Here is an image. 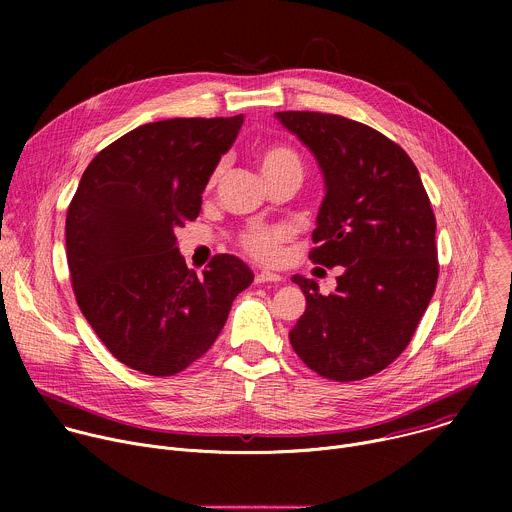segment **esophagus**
<instances>
[{
    "label": "esophagus",
    "instance_id": "34e87169",
    "mask_svg": "<svg viewBox=\"0 0 512 512\" xmlns=\"http://www.w3.org/2000/svg\"><path fill=\"white\" fill-rule=\"evenodd\" d=\"M281 281V275L279 273H273V271H257L255 273V283H277Z\"/></svg>",
    "mask_w": 512,
    "mask_h": 512
}]
</instances>
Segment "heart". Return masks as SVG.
Returning a JSON list of instances; mask_svg holds the SVG:
<instances>
[{
	"instance_id": "1",
	"label": "heart",
	"mask_w": 512,
	"mask_h": 512,
	"mask_svg": "<svg viewBox=\"0 0 512 512\" xmlns=\"http://www.w3.org/2000/svg\"><path fill=\"white\" fill-rule=\"evenodd\" d=\"M259 166H261V172L265 174L281 166L300 168V160L294 152L285 148V145H269V148H265L259 154ZM287 237L289 233L283 227H253L243 235L241 245L257 261L275 263L281 255V247L287 241Z\"/></svg>"
}]
</instances>
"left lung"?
Returning <instances> with one entry per match:
<instances>
[{
    "label": "left lung",
    "mask_w": 512,
    "mask_h": 512,
    "mask_svg": "<svg viewBox=\"0 0 512 512\" xmlns=\"http://www.w3.org/2000/svg\"><path fill=\"white\" fill-rule=\"evenodd\" d=\"M275 117L314 154L324 176L310 259L342 267L334 294L302 275L306 312L289 332L320 377H371L407 348L437 283L435 216L411 158L358 121L279 111Z\"/></svg>",
    "instance_id": "obj_1"
}]
</instances>
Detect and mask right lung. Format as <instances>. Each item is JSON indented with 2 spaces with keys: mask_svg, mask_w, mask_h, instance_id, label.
I'll use <instances>...</instances> for the list:
<instances>
[{
  "mask_svg": "<svg viewBox=\"0 0 512 512\" xmlns=\"http://www.w3.org/2000/svg\"><path fill=\"white\" fill-rule=\"evenodd\" d=\"M243 125L235 117L145 123L87 166L66 212V259L77 304L129 369L172 377L221 334L233 300L253 283L235 255L198 277L176 247L202 192Z\"/></svg>",
  "mask_w": 512,
  "mask_h": 512,
  "instance_id": "obj_1",
  "label": "right lung"
}]
</instances>
